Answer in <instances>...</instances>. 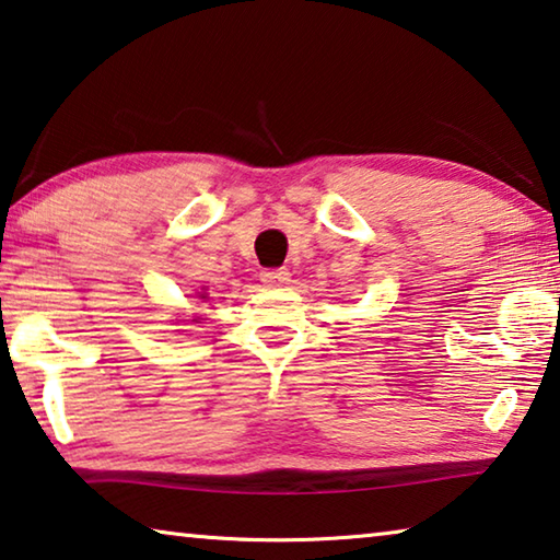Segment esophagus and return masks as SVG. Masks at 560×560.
Here are the masks:
<instances>
[{
    "mask_svg": "<svg viewBox=\"0 0 560 560\" xmlns=\"http://www.w3.org/2000/svg\"><path fill=\"white\" fill-rule=\"evenodd\" d=\"M260 280H262V285H268V288H280V285H285V282L290 280V272L285 268L262 270L260 272Z\"/></svg>",
    "mask_w": 560,
    "mask_h": 560,
    "instance_id": "esophagus-1",
    "label": "esophagus"
}]
</instances>
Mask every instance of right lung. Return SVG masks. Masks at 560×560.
<instances>
[{"label":"right lung","mask_w":560,"mask_h":560,"mask_svg":"<svg viewBox=\"0 0 560 560\" xmlns=\"http://www.w3.org/2000/svg\"><path fill=\"white\" fill-rule=\"evenodd\" d=\"M203 298H206V295H203ZM194 323H196V319H194Z\"/></svg>","instance_id":"add662e5"}]
</instances>
